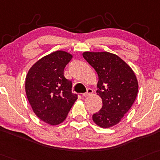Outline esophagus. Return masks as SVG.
Here are the masks:
<instances>
[{"instance_id": "1", "label": "esophagus", "mask_w": 160, "mask_h": 160, "mask_svg": "<svg viewBox=\"0 0 160 160\" xmlns=\"http://www.w3.org/2000/svg\"><path fill=\"white\" fill-rule=\"evenodd\" d=\"M92 93H93V89L91 88H87V91H86V92L82 94V96H83V97H86V96L92 95Z\"/></svg>"}]
</instances>
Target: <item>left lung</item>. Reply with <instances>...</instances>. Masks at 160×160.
Listing matches in <instances>:
<instances>
[{
  "mask_svg": "<svg viewBox=\"0 0 160 160\" xmlns=\"http://www.w3.org/2000/svg\"><path fill=\"white\" fill-rule=\"evenodd\" d=\"M84 59L98 75L97 93L103 101L101 110L92 115L103 128L117 124L132 107L138 93L134 72L120 57L109 52H84Z\"/></svg>",
  "mask_w": 160,
  "mask_h": 160,
  "instance_id": "obj_1",
  "label": "left lung"
}]
</instances>
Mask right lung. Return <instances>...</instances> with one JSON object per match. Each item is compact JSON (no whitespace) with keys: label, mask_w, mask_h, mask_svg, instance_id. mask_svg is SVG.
<instances>
[{"label":"right lung","mask_w":160,"mask_h":160,"mask_svg":"<svg viewBox=\"0 0 160 160\" xmlns=\"http://www.w3.org/2000/svg\"><path fill=\"white\" fill-rule=\"evenodd\" d=\"M72 55L57 51L42 57L30 68L25 80L27 97L38 118L51 125L60 124L78 99L64 68Z\"/></svg>","instance_id":"obj_1"}]
</instances>
